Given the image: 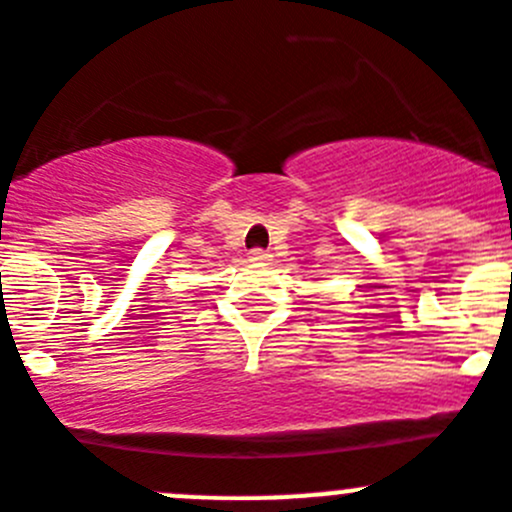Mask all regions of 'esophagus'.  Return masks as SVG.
Wrapping results in <instances>:
<instances>
[{
  "label": "esophagus",
  "mask_w": 512,
  "mask_h": 512,
  "mask_svg": "<svg viewBox=\"0 0 512 512\" xmlns=\"http://www.w3.org/2000/svg\"><path fill=\"white\" fill-rule=\"evenodd\" d=\"M250 260L252 262H267V260H270V252L260 250V247H255V250H250Z\"/></svg>",
  "instance_id": "esophagus-1"
}]
</instances>
